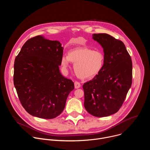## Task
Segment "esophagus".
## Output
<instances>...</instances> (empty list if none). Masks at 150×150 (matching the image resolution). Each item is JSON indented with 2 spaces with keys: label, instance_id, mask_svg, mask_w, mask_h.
<instances>
[{
  "label": "esophagus",
  "instance_id": "obj_1",
  "mask_svg": "<svg viewBox=\"0 0 150 150\" xmlns=\"http://www.w3.org/2000/svg\"><path fill=\"white\" fill-rule=\"evenodd\" d=\"M74 85H75V88L76 89V88H79L81 87V83L79 82H78V81H75L74 82Z\"/></svg>",
  "mask_w": 150,
  "mask_h": 150
}]
</instances>
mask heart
I'll use <instances>...</instances> for the list:
<instances>
[{"label": "heart", "mask_w": 150, "mask_h": 150, "mask_svg": "<svg viewBox=\"0 0 150 150\" xmlns=\"http://www.w3.org/2000/svg\"><path fill=\"white\" fill-rule=\"evenodd\" d=\"M104 55L99 50H93L87 47L74 49L63 55L61 59V65L66 71L70 62L74 63V72L81 79H88L97 75L104 65Z\"/></svg>", "instance_id": "1"}]
</instances>
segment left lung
Wrapping results in <instances>:
<instances>
[{
	"label": "left lung",
	"instance_id": "8db88e82",
	"mask_svg": "<svg viewBox=\"0 0 150 150\" xmlns=\"http://www.w3.org/2000/svg\"><path fill=\"white\" fill-rule=\"evenodd\" d=\"M93 38L103 48L104 65L83 85L84 107L94 116H109L119 110L131 87L132 60L122 41L105 33L94 34Z\"/></svg>",
	"mask_w": 150,
	"mask_h": 150
}]
</instances>
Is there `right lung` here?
Segmentation results:
<instances>
[{"instance_id":"right-lung-1","label":"right lung","mask_w":150,"mask_h":150,"mask_svg":"<svg viewBox=\"0 0 150 150\" xmlns=\"http://www.w3.org/2000/svg\"><path fill=\"white\" fill-rule=\"evenodd\" d=\"M63 50L59 41L38 35L25 42L15 59V87L21 104L33 116L55 118L74 89L72 81L60 72Z\"/></svg>"}]
</instances>
